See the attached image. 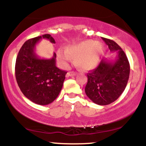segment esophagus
Wrapping results in <instances>:
<instances>
[{"label":"esophagus","mask_w":146,"mask_h":146,"mask_svg":"<svg viewBox=\"0 0 146 146\" xmlns=\"http://www.w3.org/2000/svg\"><path fill=\"white\" fill-rule=\"evenodd\" d=\"M76 74H77L76 72L71 71V72H68V73H67V76H73V75H75Z\"/></svg>","instance_id":"esophagus-1"}]
</instances>
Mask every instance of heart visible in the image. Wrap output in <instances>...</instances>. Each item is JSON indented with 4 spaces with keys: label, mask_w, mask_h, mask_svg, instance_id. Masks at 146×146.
<instances>
[{
    "label": "heart",
    "mask_w": 146,
    "mask_h": 146,
    "mask_svg": "<svg viewBox=\"0 0 146 146\" xmlns=\"http://www.w3.org/2000/svg\"><path fill=\"white\" fill-rule=\"evenodd\" d=\"M103 46L99 42L91 40L80 42L66 47V52L59 51L58 58L64 66H66L71 60L75 59V63L83 70H91L100 62Z\"/></svg>",
    "instance_id": "obj_1"
}]
</instances>
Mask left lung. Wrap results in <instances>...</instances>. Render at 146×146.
<instances>
[{
	"label": "left lung",
	"instance_id": "obj_1",
	"mask_svg": "<svg viewBox=\"0 0 146 146\" xmlns=\"http://www.w3.org/2000/svg\"><path fill=\"white\" fill-rule=\"evenodd\" d=\"M111 51L117 52L113 62L102 59L98 66L87 73L85 93L98 105H108L119 98L125 90L130 75V64L122 48L112 40L102 38Z\"/></svg>",
	"mask_w": 146,
	"mask_h": 146
}]
</instances>
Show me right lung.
Returning a JSON list of instances; mask_svg holds the SVG:
<instances>
[{
	"mask_svg": "<svg viewBox=\"0 0 146 146\" xmlns=\"http://www.w3.org/2000/svg\"><path fill=\"white\" fill-rule=\"evenodd\" d=\"M42 38L56 43L49 34L27 40L16 58L15 75L18 86L27 98L37 104L47 105L58 98L67 72L56 66L55 53L51 59H41L36 56L35 47Z\"/></svg>",
	"mask_w": 146,
	"mask_h": 146,
	"instance_id": "obj_1",
	"label": "right lung"
}]
</instances>
